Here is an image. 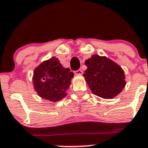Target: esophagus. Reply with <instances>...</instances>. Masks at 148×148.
I'll return each instance as SVG.
<instances>
[{
    "label": "esophagus",
    "instance_id": "obj_1",
    "mask_svg": "<svg viewBox=\"0 0 148 148\" xmlns=\"http://www.w3.org/2000/svg\"><path fill=\"white\" fill-rule=\"evenodd\" d=\"M83 74V71L82 69L77 70V71H74V74L75 75H82Z\"/></svg>",
    "mask_w": 148,
    "mask_h": 148
}]
</instances>
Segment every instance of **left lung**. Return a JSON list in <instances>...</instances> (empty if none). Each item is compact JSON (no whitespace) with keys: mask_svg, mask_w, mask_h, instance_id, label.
Returning a JSON list of instances; mask_svg holds the SVG:
<instances>
[{"mask_svg":"<svg viewBox=\"0 0 148 148\" xmlns=\"http://www.w3.org/2000/svg\"><path fill=\"white\" fill-rule=\"evenodd\" d=\"M87 66L83 76L92 93L104 99H112L125 87L124 71L106 56L93 55L85 61Z\"/></svg>","mask_w":148,"mask_h":148,"instance_id":"1","label":"left lung"}]
</instances>
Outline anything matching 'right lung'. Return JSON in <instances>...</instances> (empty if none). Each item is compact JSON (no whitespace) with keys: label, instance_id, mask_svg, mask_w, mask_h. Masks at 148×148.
Here are the masks:
<instances>
[{"label":"right lung","instance_id":"1","mask_svg":"<svg viewBox=\"0 0 148 148\" xmlns=\"http://www.w3.org/2000/svg\"><path fill=\"white\" fill-rule=\"evenodd\" d=\"M74 73L65 69L59 59L52 57L42 62L34 70L33 84L41 97L51 102H58L66 96Z\"/></svg>","mask_w":148,"mask_h":148}]
</instances>
